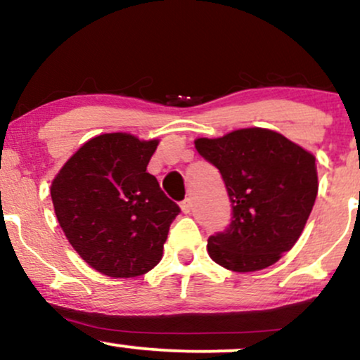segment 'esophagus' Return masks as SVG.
I'll list each match as a JSON object with an SVG mask.
<instances>
[{"mask_svg": "<svg viewBox=\"0 0 360 360\" xmlns=\"http://www.w3.org/2000/svg\"><path fill=\"white\" fill-rule=\"evenodd\" d=\"M191 210H193V201L189 200H184L183 203H181V212H183L184 214H188V213H191Z\"/></svg>", "mask_w": 360, "mask_h": 360, "instance_id": "34e87169", "label": "esophagus"}]
</instances>
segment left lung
Returning a JSON list of instances; mask_svg holds the SVG:
<instances>
[{"label": "left lung", "mask_w": 360, "mask_h": 360, "mask_svg": "<svg viewBox=\"0 0 360 360\" xmlns=\"http://www.w3.org/2000/svg\"><path fill=\"white\" fill-rule=\"evenodd\" d=\"M194 146L220 171L232 203L229 229L208 238L210 257L235 272L278 262L300 238L315 205V155L257 127L196 139Z\"/></svg>", "instance_id": "left-lung-1"}]
</instances>
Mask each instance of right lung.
<instances>
[{"label":"right lung","instance_id":"obj_1","mask_svg":"<svg viewBox=\"0 0 360 360\" xmlns=\"http://www.w3.org/2000/svg\"><path fill=\"white\" fill-rule=\"evenodd\" d=\"M159 140L103 134L88 140L53 177L60 229L93 269L110 278L142 276L162 259L179 206L147 172Z\"/></svg>","mask_w":360,"mask_h":360}]
</instances>
